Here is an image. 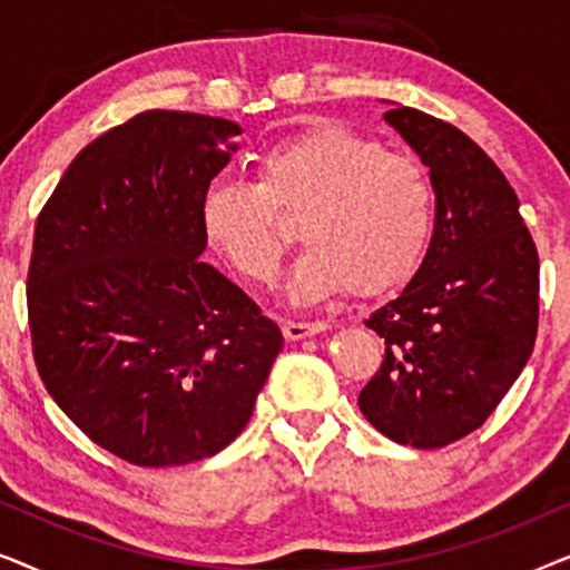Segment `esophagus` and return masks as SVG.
<instances>
[{
	"mask_svg": "<svg viewBox=\"0 0 570 570\" xmlns=\"http://www.w3.org/2000/svg\"><path fill=\"white\" fill-rule=\"evenodd\" d=\"M324 330H326L324 322H295V318H283V334L287 340H303Z\"/></svg>",
	"mask_w": 570,
	"mask_h": 570,
	"instance_id": "esophagus-1",
	"label": "esophagus"
}]
</instances>
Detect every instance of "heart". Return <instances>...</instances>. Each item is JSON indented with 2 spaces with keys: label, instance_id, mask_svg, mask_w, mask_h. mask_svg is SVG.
<instances>
[{
  "label": "heart",
  "instance_id": "1",
  "mask_svg": "<svg viewBox=\"0 0 570 570\" xmlns=\"http://www.w3.org/2000/svg\"><path fill=\"white\" fill-rule=\"evenodd\" d=\"M209 244L254 285H272L298 220L306 252L295 264V301L350 291L379 298L415 275L431 248L439 197L410 155L324 124L269 147L252 181H215L202 197Z\"/></svg>",
  "mask_w": 570,
  "mask_h": 570
}]
</instances>
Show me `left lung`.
Instances as JSON below:
<instances>
[{
  "label": "left lung",
  "instance_id": "left-lung-1",
  "mask_svg": "<svg viewBox=\"0 0 570 570\" xmlns=\"http://www.w3.org/2000/svg\"><path fill=\"white\" fill-rule=\"evenodd\" d=\"M384 119L431 168L439 217L410 285L365 318L386 353L357 404L386 439L441 449L485 423L532 355L540 256L517 191L478 142L417 108Z\"/></svg>",
  "mask_w": 570,
  "mask_h": 570
}]
</instances>
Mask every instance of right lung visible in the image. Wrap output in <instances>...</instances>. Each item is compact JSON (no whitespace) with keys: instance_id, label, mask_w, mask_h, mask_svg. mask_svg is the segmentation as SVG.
Masks as SVG:
<instances>
[{"instance_id":"1","label":"right lung","mask_w":570,"mask_h":570,"mask_svg":"<svg viewBox=\"0 0 570 570\" xmlns=\"http://www.w3.org/2000/svg\"><path fill=\"white\" fill-rule=\"evenodd\" d=\"M238 124L145 111L69 163L36 220L28 324L46 392L100 449L178 466L244 431L283 350L262 308L199 259L202 197Z\"/></svg>"}]
</instances>
